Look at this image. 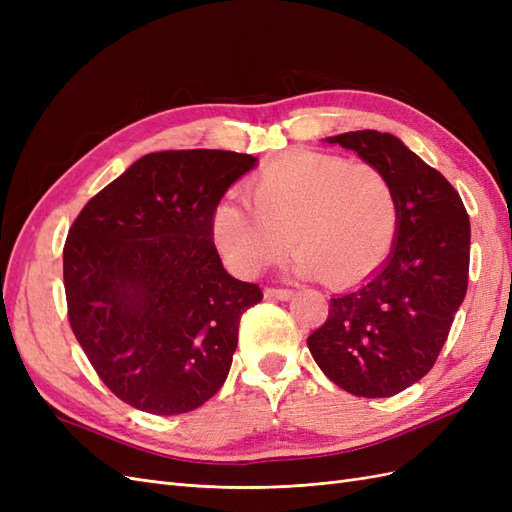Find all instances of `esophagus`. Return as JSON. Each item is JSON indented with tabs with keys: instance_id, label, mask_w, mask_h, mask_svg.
Segmentation results:
<instances>
[{
	"instance_id": "esophagus-1",
	"label": "esophagus",
	"mask_w": 512,
	"mask_h": 512,
	"mask_svg": "<svg viewBox=\"0 0 512 512\" xmlns=\"http://www.w3.org/2000/svg\"><path fill=\"white\" fill-rule=\"evenodd\" d=\"M290 297H292V290H286V288H265V299L288 301Z\"/></svg>"
}]
</instances>
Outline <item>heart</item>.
Instances as JSON below:
<instances>
[{
	"mask_svg": "<svg viewBox=\"0 0 512 512\" xmlns=\"http://www.w3.org/2000/svg\"><path fill=\"white\" fill-rule=\"evenodd\" d=\"M252 207L226 198L211 235L239 275H256L292 241L294 271L348 286L374 273L393 250L399 205L391 179L374 164L294 151L247 181Z\"/></svg>",
	"mask_w": 512,
	"mask_h": 512,
	"instance_id": "heart-1",
	"label": "heart"
}]
</instances>
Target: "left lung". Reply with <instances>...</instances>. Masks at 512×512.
Returning a JSON list of instances; mask_svg holds the SVG:
<instances>
[{
	"label": "left lung",
	"mask_w": 512,
	"mask_h": 512,
	"mask_svg": "<svg viewBox=\"0 0 512 512\" xmlns=\"http://www.w3.org/2000/svg\"><path fill=\"white\" fill-rule=\"evenodd\" d=\"M391 179L399 228L367 280L331 299L307 337L331 382L356 397H391L436 363L468 290L470 218L457 190L397 136L359 130L324 138Z\"/></svg>",
	"instance_id": "8db88e82"
}]
</instances>
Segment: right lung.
<instances>
[{
    "label": "right lung",
    "mask_w": 512,
    "mask_h": 512,
    "mask_svg": "<svg viewBox=\"0 0 512 512\" xmlns=\"http://www.w3.org/2000/svg\"><path fill=\"white\" fill-rule=\"evenodd\" d=\"M254 156L158 151L74 220L64 245L70 327L100 380L149 414H183L222 389L243 312L262 301L215 250L211 215Z\"/></svg>",
    "instance_id": "1"
}]
</instances>
